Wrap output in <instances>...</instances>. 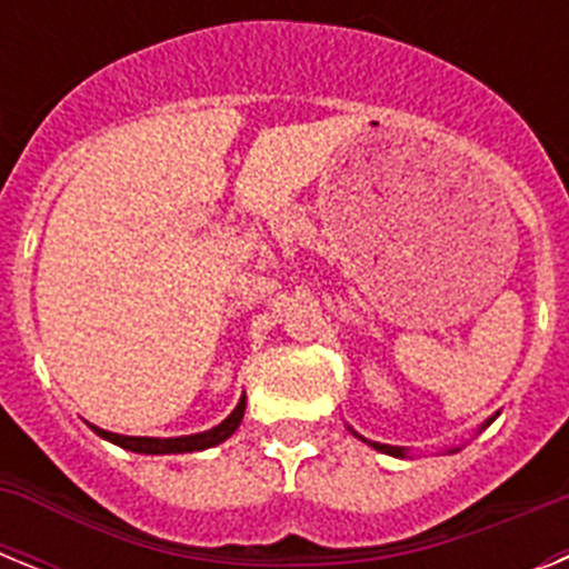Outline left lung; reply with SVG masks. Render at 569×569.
<instances>
[{
	"label": "left lung",
	"instance_id": "left-lung-1",
	"mask_svg": "<svg viewBox=\"0 0 569 569\" xmlns=\"http://www.w3.org/2000/svg\"><path fill=\"white\" fill-rule=\"evenodd\" d=\"M492 419H496V416H492ZM492 419H487V425H490ZM487 425H485V427H487ZM485 427H481V430H485ZM347 430H350V433H353L356 439H359V441H365V445H370V447H373V450H379V453L396 456V459H407V450H405V447L381 445V441H370V439H365V436H359V433H356V430H353V427H350V425H347ZM456 450H459V447H450V450H447V453H456Z\"/></svg>",
	"mask_w": 569,
	"mask_h": 569
}]
</instances>
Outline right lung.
Returning a JSON list of instances; mask_svg holds the SVG:
<instances>
[{
    "label": "right lung",
    "mask_w": 569,
    "mask_h": 569,
    "mask_svg": "<svg viewBox=\"0 0 569 569\" xmlns=\"http://www.w3.org/2000/svg\"><path fill=\"white\" fill-rule=\"evenodd\" d=\"M244 407H248V396H241L239 405L233 407V413L222 421V425L210 427L204 433L193 436H173V439H150V436H119L102 430V427L90 425V430L97 436H102L104 441H113V445L124 447L130 453H144V456H173V453H196V450H208V447L222 445L230 436L236 433V427L244 419Z\"/></svg>",
    "instance_id": "1"
}]
</instances>
